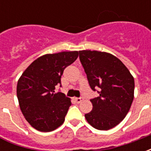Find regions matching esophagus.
Masks as SVG:
<instances>
[{"label":"esophagus","instance_id":"esophagus-1","mask_svg":"<svg viewBox=\"0 0 151 151\" xmlns=\"http://www.w3.org/2000/svg\"><path fill=\"white\" fill-rule=\"evenodd\" d=\"M74 99H75L76 103H78V104H80V103H81V102L83 100V98H82V97H79V98H75Z\"/></svg>","mask_w":151,"mask_h":151}]
</instances>
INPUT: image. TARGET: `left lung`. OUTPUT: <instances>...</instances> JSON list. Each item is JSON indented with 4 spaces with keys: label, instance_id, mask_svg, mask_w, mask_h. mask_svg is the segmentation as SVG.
I'll return each instance as SVG.
<instances>
[{
    "label": "left lung",
    "instance_id": "left-lung-1",
    "mask_svg": "<svg viewBox=\"0 0 151 151\" xmlns=\"http://www.w3.org/2000/svg\"><path fill=\"white\" fill-rule=\"evenodd\" d=\"M79 59L91 88L99 94L91 99L93 108L85 114L86 119L96 129H112L126 116L133 103V76L110 53L83 50L79 52Z\"/></svg>",
    "mask_w": 151,
    "mask_h": 151
}]
</instances>
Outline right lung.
<instances>
[{
    "mask_svg": "<svg viewBox=\"0 0 151 151\" xmlns=\"http://www.w3.org/2000/svg\"><path fill=\"white\" fill-rule=\"evenodd\" d=\"M78 56V52L46 54L31 63L17 85L19 106L28 123L41 132H50L60 126L71 106L70 99L62 92L60 78L64 69Z\"/></svg>",
    "mask_w": 151,
    "mask_h": 151,
    "instance_id": "1",
    "label": "right lung"
}]
</instances>
